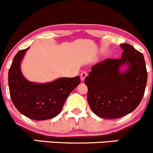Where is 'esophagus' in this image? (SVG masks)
Masks as SVG:
<instances>
[{"instance_id":"obj_1","label":"esophagus","mask_w":153,"mask_h":153,"mask_svg":"<svg viewBox=\"0 0 153 153\" xmlns=\"http://www.w3.org/2000/svg\"><path fill=\"white\" fill-rule=\"evenodd\" d=\"M87 76V73L86 71H83L82 73L80 74V78H81L82 81H83L84 79H85V77Z\"/></svg>"}]
</instances>
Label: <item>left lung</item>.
<instances>
[{"instance_id":"8db88e82","label":"left lung","mask_w":153,"mask_h":153,"mask_svg":"<svg viewBox=\"0 0 153 153\" xmlns=\"http://www.w3.org/2000/svg\"><path fill=\"white\" fill-rule=\"evenodd\" d=\"M121 47V58H108L94 65L85 79L88 103L100 118H118L130 114L145 94L147 72L143 55L128 44ZM123 65L128 68L121 72Z\"/></svg>"}]
</instances>
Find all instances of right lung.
I'll use <instances>...</instances> for the list:
<instances>
[{
  "label": "right lung",
  "mask_w": 153,
  "mask_h": 153,
  "mask_svg": "<svg viewBox=\"0 0 153 153\" xmlns=\"http://www.w3.org/2000/svg\"><path fill=\"white\" fill-rule=\"evenodd\" d=\"M27 49L22 50L13 58L8 71V87L12 102L27 117L37 121L56 117L65 101L80 83V77H62L53 82L37 84L27 80L20 65Z\"/></svg>",
  "instance_id": "obj_1"
}]
</instances>
